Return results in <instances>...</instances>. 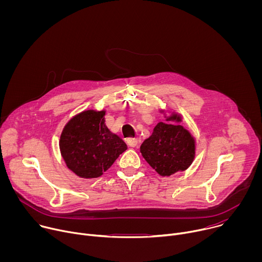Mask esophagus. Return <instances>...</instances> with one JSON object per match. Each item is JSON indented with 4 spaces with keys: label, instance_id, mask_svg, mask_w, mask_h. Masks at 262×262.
<instances>
[{
    "label": "esophagus",
    "instance_id": "34e87169",
    "mask_svg": "<svg viewBox=\"0 0 262 262\" xmlns=\"http://www.w3.org/2000/svg\"><path fill=\"white\" fill-rule=\"evenodd\" d=\"M138 143H139V141H138L137 138H129V139L127 140V144H128L130 147H136V146L138 145Z\"/></svg>",
    "mask_w": 262,
    "mask_h": 262
}]
</instances>
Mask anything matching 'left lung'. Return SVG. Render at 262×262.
I'll return each mask as SVG.
<instances>
[{"instance_id": "left-lung-1", "label": "left lung", "mask_w": 262, "mask_h": 262, "mask_svg": "<svg viewBox=\"0 0 262 262\" xmlns=\"http://www.w3.org/2000/svg\"><path fill=\"white\" fill-rule=\"evenodd\" d=\"M170 121L178 123L171 124ZM167 121L158 123L140 148L146 162L162 176L186 170L195 158V140L189 130L178 124L181 117L172 114Z\"/></svg>"}]
</instances>
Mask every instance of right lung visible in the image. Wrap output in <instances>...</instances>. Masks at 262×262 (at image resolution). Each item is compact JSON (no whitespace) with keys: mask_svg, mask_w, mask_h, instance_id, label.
I'll return each mask as SVG.
<instances>
[{"mask_svg":"<svg viewBox=\"0 0 262 262\" xmlns=\"http://www.w3.org/2000/svg\"><path fill=\"white\" fill-rule=\"evenodd\" d=\"M105 111L88 110L71 118L60 137V150L66 166L78 176L102 175L127 146L104 123Z\"/></svg>","mask_w":262,"mask_h":262,"instance_id":"right-lung-1","label":"right lung"}]
</instances>
